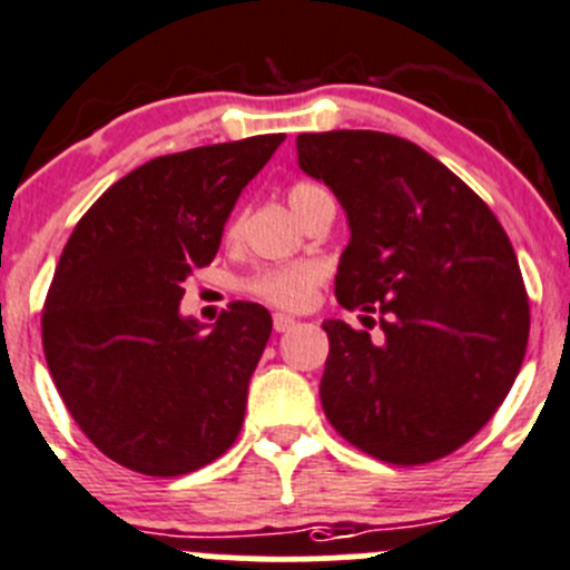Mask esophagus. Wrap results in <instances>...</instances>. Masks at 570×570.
Returning a JSON list of instances; mask_svg holds the SVG:
<instances>
[{
    "instance_id": "esophagus-1",
    "label": "esophagus",
    "mask_w": 570,
    "mask_h": 570,
    "mask_svg": "<svg viewBox=\"0 0 570 570\" xmlns=\"http://www.w3.org/2000/svg\"><path fill=\"white\" fill-rule=\"evenodd\" d=\"M297 325L295 317H286V314H273V327L275 333H286Z\"/></svg>"
}]
</instances>
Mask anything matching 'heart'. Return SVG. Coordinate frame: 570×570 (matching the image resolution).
Returning <instances> with one entry per match:
<instances>
[{
  "instance_id": "b5f03b06",
  "label": "heart",
  "mask_w": 570,
  "mask_h": 570,
  "mask_svg": "<svg viewBox=\"0 0 570 570\" xmlns=\"http://www.w3.org/2000/svg\"><path fill=\"white\" fill-rule=\"evenodd\" d=\"M322 193H327V189L320 187V184L297 181L292 184L286 198H289V206L295 209V215H301L303 206ZM237 234L239 217H232L226 226V237L234 239ZM322 281H325V267L320 262H312V258H301V262L275 264V267L258 269L256 275H250L245 289L262 303H267V306L284 308V312H301V308L312 306Z\"/></svg>"
}]
</instances>
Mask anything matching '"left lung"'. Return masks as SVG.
Wrapping results in <instances>:
<instances>
[{
  "label": "left lung",
  "mask_w": 570,
  "mask_h": 570,
  "mask_svg": "<svg viewBox=\"0 0 570 570\" xmlns=\"http://www.w3.org/2000/svg\"><path fill=\"white\" fill-rule=\"evenodd\" d=\"M297 163L347 212L338 306L377 314L383 331L372 342L322 322V411L377 461H439L485 428L524 361L530 301L513 245L485 200L411 140L297 135Z\"/></svg>",
  "instance_id": "8db88e82"
}]
</instances>
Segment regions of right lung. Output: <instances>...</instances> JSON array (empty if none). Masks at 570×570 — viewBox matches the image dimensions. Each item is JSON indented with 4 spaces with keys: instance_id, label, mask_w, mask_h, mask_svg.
<instances>
[{
    "instance_id": "add662e5",
    "label": "right lung",
    "mask_w": 570,
    "mask_h": 570,
    "mask_svg": "<svg viewBox=\"0 0 570 570\" xmlns=\"http://www.w3.org/2000/svg\"><path fill=\"white\" fill-rule=\"evenodd\" d=\"M286 135L165 154L112 184L62 248L40 314L51 381L109 461L178 476L237 441L273 320L234 301L212 331L178 317L239 193Z\"/></svg>"
}]
</instances>
